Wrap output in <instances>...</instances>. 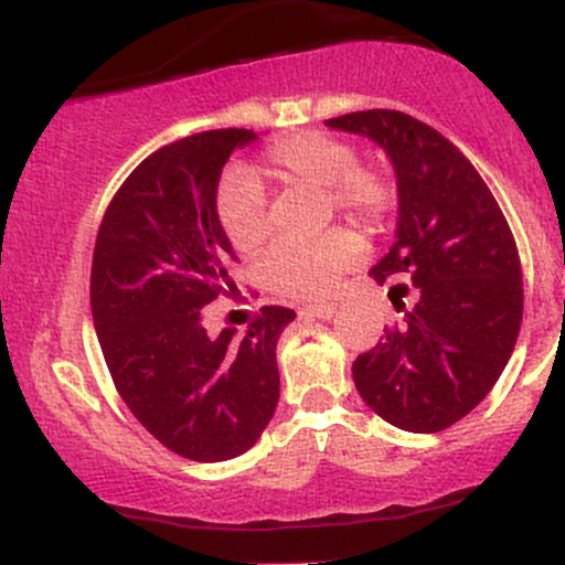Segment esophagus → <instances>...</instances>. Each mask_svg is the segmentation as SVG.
<instances>
[{"mask_svg": "<svg viewBox=\"0 0 565 565\" xmlns=\"http://www.w3.org/2000/svg\"><path fill=\"white\" fill-rule=\"evenodd\" d=\"M337 313L334 305H305V308L300 310V316H305V319H319V321H329L332 316Z\"/></svg>", "mask_w": 565, "mask_h": 565, "instance_id": "esophagus-1", "label": "esophagus"}]
</instances>
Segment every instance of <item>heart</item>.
Listing matches in <instances>:
<instances>
[{"instance_id":"obj_1","label":"heart","mask_w":565,"mask_h":565,"mask_svg":"<svg viewBox=\"0 0 565 565\" xmlns=\"http://www.w3.org/2000/svg\"><path fill=\"white\" fill-rule=\"evenodd\" d=\"M355 148L327 132H297L270 142L249 174H231L220 188L217 217L238 252L260 249L268 238L265 193L256 183L310 185L327 191L329 204L366 228H382L395 204L393 183L374 167L355 164ZM364 257V242L348 228H332L310 242L278 244L263 260L270 289L289 297H323L337 276Z\"/></svg>"}]
</instances>
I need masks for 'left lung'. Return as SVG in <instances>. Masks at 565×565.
Returning <instances> with one entry per match:
<instances>
[{
    "label": "left lung",
    "instance_id": "obj_1",
    "mask_svg": "<svg viewBox=\"0 0 565 565\" xmlns=\"http://www.w3.org/2000/svg\"><path fill=\"white\" fill-rule=\"evenodd\" d=\"M323 125L369 138L391 159L395 244L369 276L412 284L387 291L404 323L353 361L355 387L401 430H446L489 395L515 348L523 319L515 238L476 167L433 127L387 108Z\"/></svg>",
    "mask_w": 565,
    "mask_h": 565
}]
</instances>
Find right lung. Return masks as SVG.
I'll list each match as a JSON object with an SVG mask.
<instances>
[{"instance_id":"obj_1","label":"right lung","mask_w":565,"mask_h":565,"mask_svg":"<svg viewBox=\"0 0 565 565\" xmlns=\"http://www.w3.org/2000/svg\"><path fill=\"white\" fill-rule=\"evenodd\" d=\"M252 129L159 148L116 191L97 231L89 302L108 372L135 419L193 462L249 451L278 404L276 345L295 310L265 305L244 337L204 313L233 287L217 183Z\"/></svg>"}]
</instances>
